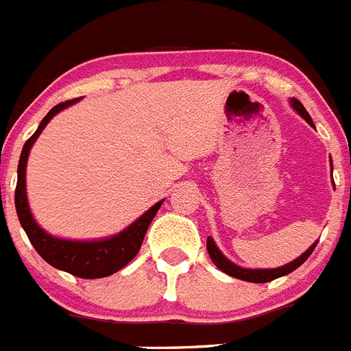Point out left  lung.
<instances>
[{"instance_id": "left-lung-1", "label": "left lung", "mask_w": 351, "mask_h": 351, "mask_svg": "<svg viewBox=\"0 0 351 351\" xmlns=\"http://www.w3.org/2000/svg\"><path fill=\"white\" fill-rule=\"evenodd\" d=\"M291 108L299 114V116L302 117V119H306V123H310L313 127V121L312 117H310V114L306 112V108L302 106L301 101L297 99H291ZM317 246V243H313L310 248H308L306 252L302 255H299L295 261H291V263H288V265L281 266V268H271V270H248V268H243V266H237L234 265L232 261H228L226 257H224L223 254H221V250L215 246L214 239L212 237H208L206 239V250H208V255L210 259L214 261V265L219 268L221 271H224V274H228V276L235 277V279H241V281H248V282H268V281H274V279H277V277H282V276H288V274H291L293 270H297L299 266L304 263V261L312 255L313 248Z\"/></svg>"}]
</instances>
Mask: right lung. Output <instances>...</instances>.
I'll use <instances>...</instances> for the list:
<instances>
[{"mask_svg":"<svg viewBox=\"0 0 351 351\" xmlns=\"http://www.w3.org/2000/svg\"><path fill=\"white\" fill-rule=\"evenodd\" d=\"M77 99L64 101L56 105L52 110L43 117V121L39 123L38 130L34 132L32 136L27 139L23 145L21 156H19L18 165V184H16V195H14V203H16V212H18L19 223L23 226L25 234L29 235L30 243L36 248L41 257H43L50 266H54L58 270L69 271L72 276L81 277V279H99L116 274L121 270L123 266H127L134 257L137 255L139 248L143 245L145 234H147L148 226L152 223L154 215L158 214L159 206L162 201L156 203L150 210L136 219L134 223L119 232L117 235H112L108 239L101 241H70L60 239L54 235L47 234L43 228H39V224L34 221L30 214L29 201H27V184H25V173H27V159L29 152L32 148L34 141L38 139L39 134L47 127V123L58 114L64 110L66 106L74 105Z\"/></svg>","mask_w":351,"mask_h":351,"instance_id":"right-lung-1","label":"right lung"}]
</instances>
